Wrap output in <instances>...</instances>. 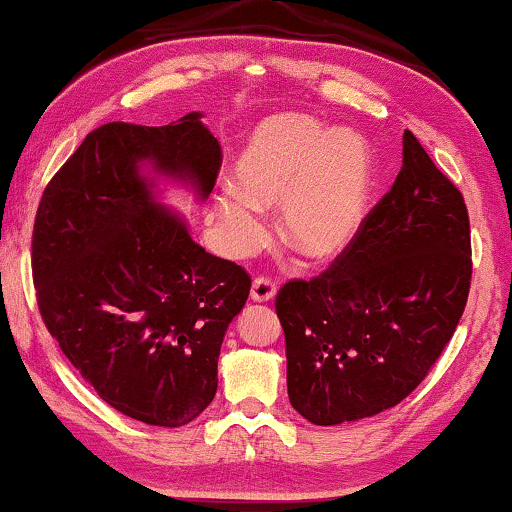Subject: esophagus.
Wrapping results in <instances>:
<instances>
[{
  "mask_svg": "<svg viewBox=\"0 0 512 512\" xmlns=\"http://www.w3.org/2000/svg\"><path fill=\"white\" fill-rule=\"evenodd\" d=\"M276 297V283L266 276H257L253 280V287H250V299L257 301V304H264V301H271Z\"/></svg>",
  "mask_w": 512,
  "mask_h": 512,
  "instance_id": "obj_1",
  "label": "esophagus"
}]
</instances>
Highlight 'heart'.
<instances>
[{
  "label": "heart",
  "instance_id": "obj_1",
  "mask_svg": "<svg viewBox=\"0 0 512 512\" xmlns=\"http://www.w3.org/2000/svg\"><path fill=\"white\" fill-rule=\"evenodd\" d=\"M234 185L213 199L220 227L241 253L264 239L259 206L280 204V236L313 262H329L362 232L373 194L366 141L306 113H276L250 129L234 160Z\"/></svg>",
  "mask_w": 512,
  "mask_h": 512
}]
</instances>
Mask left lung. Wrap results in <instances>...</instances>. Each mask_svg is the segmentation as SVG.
Wrapping results in <instances>:
<instances>
[{
    "label": "left lung",
    "mask_w": 512,
    "mask_h": 512,
    "mask_svg": "<svg viewBox=\"0 0 512 512\" xmlns=\"http://www.w3.org/2000/svg\"><path fill=\"white\" fill-rule=\"evenodd\" d=\"M469 287L464 197L406 129L397 181L355 243L320 276L280 287L292 408L331 427L397 406L455 334Z\"/></svg>",
    "instance_id": "1"
}]
</instances>
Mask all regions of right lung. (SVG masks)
<instances>
[{"label":"right lung","mask_w":512,"mask_h":512,"mask_svg":"<svg viewBox=\"0 0 512 512\" xmlns=\"http://www.w3.org/2000/svg\"><path fill=\"white\" fill-rule=\"evenodd\" d=\"M146 164L204 201L222 150L197 111L164 127H97L43 190L32 273L50 336L99 397L139 422L183 427L215 397L250 276L192 241L155 199Z\"/></svg>","instance_id":"1"}]
</instances>
